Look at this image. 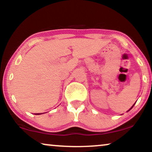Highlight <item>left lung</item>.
Instances as JSON below:
<instances>
[{
    "label": "left lung",
    "instance_id": "obj_1",
    "mask_svg": "<svg viewBox=\"0 0 152 152\" xmlns=\"http://www.w3.org/2000/svg\"><path fill=\"white\" fill-rule=\"evenodd\" d=\"M134 105H133V106H132V107H133V106H134ZM132 108H130V109H132Z\"/></svg>",
    "mask_w": 152,
    "mask_h": 152
}]
</instances>
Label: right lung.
Wrapping results in <instances>:
<instances>
[{"instance_id":"1","label":"right lung","mask_w":152,"mask_h":152,"mask_svg":"<svg viewBox=\"0 0 152 152\" xmlns=\"http://www.w3.org/2000/svg\"><path fill=\"white\" fill-rule=\"evenodd\" d=\"M37 115H39V114H37Z\"/></svg>"}]
</instances>
